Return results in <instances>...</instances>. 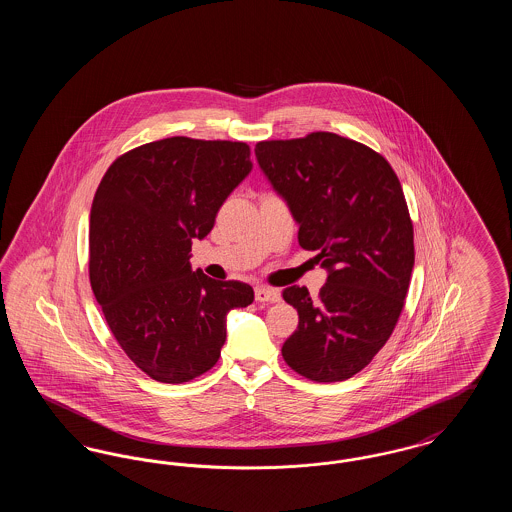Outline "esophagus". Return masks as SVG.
Masks as SVG:
<instances>
[{
  "mask_svg": "<svg viewBox=\"0 0 512 512\" xmlns=\"http://www.w3.org/2000/svg\"><path fill=\"white\" fill-rule=\"evenodd\" d=\"M255 299H257L259 303H278V301L282 299V295H280L278 290L259 286V288H255Z\"/></svg>",
  "mask_w": 512,
  "mask_h": 512,
  "instance_id": "34e87169",
  "label": "esophagus"
}]
</instances>
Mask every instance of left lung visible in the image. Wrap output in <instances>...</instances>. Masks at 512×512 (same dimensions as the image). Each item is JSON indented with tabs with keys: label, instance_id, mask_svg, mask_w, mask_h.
Segmentation results:
<instances>
[{
	"label": "left lung",
	"instance_id": "1",
	"mask_svg": "<svg viewBox=\"0 0 512 512\" xmlns=\"http://www.w3.org/2000/svg\"><path fill=\"white\" fill-rule=\"evenodd\" d=\"M255 157L299 245L328 272L317 299L299 286L282 292L299 315L282 357L313 382L347 380L384 347L409 292L413 222L401 184L382 155L332 132L259 142Z\"/></svg>",
	"mask_w": 512,
	"mask_h": 512
}]
</instances>
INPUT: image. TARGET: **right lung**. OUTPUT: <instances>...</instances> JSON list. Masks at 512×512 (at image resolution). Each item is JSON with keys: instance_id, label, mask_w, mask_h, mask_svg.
Instances as JSON below:
<instances>
[{"instance_id": "right-lung-1", "label": "right lung", "mask_w": 512, "mask_h": 512, "mask_svg": "<svg viewBox=\"0 0 512 512\" xmlns=\"http://www.w3.org/2000/svg\"><path fill=\"white\" fill-rule=\"evenodd\" d=\"M253 169L244 142L184 136L121 155L90 211V282L122 351L147 376L182 384L219 361L226 315L253 303L244 282L192 270L220 205Z\"/></svg>"}]
</instances>
